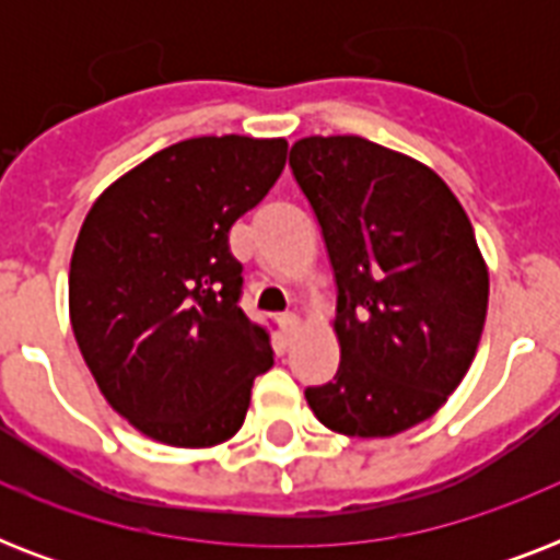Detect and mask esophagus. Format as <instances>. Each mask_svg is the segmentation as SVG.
I'll return each instance as SVG.
<instances>
[{
    "label": "esophagus",
    "instance_id": "1",
    "mask_svg": "<svg viewBox=\"0 0 560 560\" xmlns=\"http://www.w3.org/2000/svg\"><path fill=\"white\" fill-rule=\"evenodd\" d=\"M279 323H281V328H284V334H293L299 328V323H302V319H299L296 311H288V314L279 316Z\"/></svg>",
    "mask_w": 560,
    "mask_h": 560
}]
</instances>
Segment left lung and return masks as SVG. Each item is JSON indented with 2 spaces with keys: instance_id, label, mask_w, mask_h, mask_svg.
I'll use <instances>...</instances> for the list:
<instances>
[{
  "instance_id": "1",
  "label": "left lung",
  "mask_w": 560,
  "mask_h": 560,
  "mask_svg": "<svg viewBox=\"0 0 560 560\" xmlns=\"http://www.w3.org/2000/svg\"><path fill=\"white\" fill-rule=\"evenodd\" d=\"M290 168L337 279L340 369L307 404L342 435L404 433L477 354L488 270L474 226L435 171L360 136L299 139Z\"/></svg>"
}]
</instances>
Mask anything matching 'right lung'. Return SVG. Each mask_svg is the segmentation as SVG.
<instances>
[{"instance_id": "obj_1", "label": "right lung", "mask_w": 560, "mask_h": 560, "mask_svg": "<svg viewBox=\"0 0 560 560\" xmlns=\"http://www.w3.org/2000/svg\"><path fill=\"white\" fill-rule=\"evenodd\" d=\"M288 162L284 139L200 136L153 153L92 202L69 267V316L118 416L174 447L241 430L270 337L241 311L229 229Z\"/></svg>"}]
</instances>
